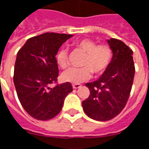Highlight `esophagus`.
Instances as JSON below:
<instances>
[{
  "label": "esophagus",
  "mask_w": 149,
  "mask_h": 149,
  "mask_svg": "<svg viewBox=\"0 0 149 149\" xmlns=\"http://www.w3.org/2000/svg\"><path fill=\"white\" fill-rule=\"evenodd\" d=\"M81 84H72V88H73L74 89H77V88H80V87H81Z\"/></svg>",
  "instance_id": "esophagus-1"
}]
</instances>
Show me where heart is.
<instances>
[{
  "instance_id": "heart-1",
  "label": "heart",
  "mask_w": 149,
  "mask_h": 149,
  "mask_svg": "<svg viewBox=\"0 0 149 149\" xmlns=\"http://www.w3.org/2000/svg\"><path fill=\"white\" fill-rule=\"evenodd\" d=\"M76 49L84 53L81 63L83 67L69 68L61 75L62 80L72 84H80L87 81L92 73L100 75L103 73L112 61V51L106 45H97L96 42L90 39H82L73 44ZM56 64L61 68H66L68 65V51L61 49L56 56Z\"/></svg>"
}]
</instances>
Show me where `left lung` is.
<instances>
[{"instance_id":"8db88e82","label":"left lung","mask_w":149,"mask_h":149,"mask_svg":"<svg viewBox=\"0 0 149 149\" xmlns=\"http://www.w3.org/2000/svg\"><path fill=\"white\" fill-rule=\"evenodd\" d=\"M108 44L112 51V61L97 81L85 84L90 95L82 102L85 114L99 121L109 120L123 110L135 75L132 50L114 38L108 40Z\"/></svg>"}]
</instances>
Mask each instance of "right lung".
Segmentation results:
<instances>
[{
  "label": "right lung",
  "mask_w": 149,
  "mask_h": 149,
  "mask_svg": "<svg viewBox=\"0 0 149 149\" xmlns=\"http://www.w3.org/2000/svg\"><path fill=\"white\" fill-rule=\"evenodd\" d=\"M72 35L46 33L31 37L17 52L14 82L24 109L40 120H48L61 112L65 97L72 91L69 82L56 84L58 66L56 55L62 44Z\"/></svg>",
  "instance_id": "right-lung-1"
}]
</instances>
